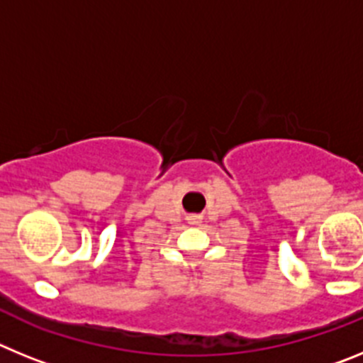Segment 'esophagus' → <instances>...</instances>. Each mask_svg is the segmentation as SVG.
<instances>
[{"instance_id": "esophagus-1", "label": "esophagus", "mask_w": 363, "mask_h": 363, "mask_svg": "<svg viewBox=\"0 0 363 363\" xmlns=\"http://www.w3.org/2000/svg\"><path fill=\"white\" fill-rule=\"evenodd\" d=\"M191 223H201V216H191Z\"/></svg>"}]
</instances>
